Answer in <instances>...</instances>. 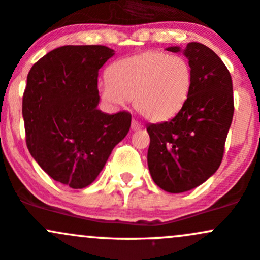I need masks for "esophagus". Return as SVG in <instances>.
<instances>
[{
	"mask_svg": "<svg viewBox=\"0 0 260 260\" xmlns=\"http://www.w3.org/2000/svg\"><path fill=\"white\" fill-rule=\"evenodd\" d=\"M143 127V125L141 124L138 121H136V119H133L132 121V124H131V128H132V131H137V129H141V128Z\"/></svg>",
	"mask_w": 260,
	"mask_h": 260,
	"instance_id": "obj_1",
	"label": "esophagus"
}]
</instances>
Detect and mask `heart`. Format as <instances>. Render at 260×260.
Returning <instances> with one entry per match:
<instances>
[{"label":"heart","instance_id":"obj_1","mask_svg":"<svg viewBox=\"0 0 260 260\" xmlns=\"http://www.w3.org/2000/svg\"><path fill=\"white\" fill-rule=\"evenodd\" d=\"M100 86L103 100L133 107L146 118L168 121L182 111L192 93L194 76L188 59L162 51H147L114 62Z\"/></svg>","mask_w":260,"mask_h":260}]
</instances>
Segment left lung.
Returning a JSON list of instances; mask_svg holds the SVG:
<instances>
[{
  "mask_svg": "<svg viewBox=\"0 0 260 260\" xmlns=\"http://www.w3.org/2000/svg\"><path fill=\"white\" fill-rule=\"evenodd\" d=\"M183 52L194 76L189 100L171 121L147 125L149 172L169 193L193 189L217 172L234 113L233 83L222 59L198 42L188 43Z\"/></svg>",
  "mask_w": 260,
  "mask_h": 260,
  "instance_id": "obj_1",
  "label": "left lung"
}]
</instances>
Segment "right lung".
Wrapping results in <instances>:
<instances>
[{
    "label": "right lung",
    "mask_w": 260,
    "mask_h": 260,
    "mask_svg": "<svg viewBox=\"0 0 260 260\" xmlns=\"http://www.w3.org/2000/svg\"><path fill=\"white\" fill-rule=\"evenodd\" d=\"M113 54L106 46H63L27 76L22 116L28 151L51 178L75 189L97 178L129 131V112L97 109L98 70Z\"/></svg>",
    "instance_id": "right-lung-1"
}]
</instances>
